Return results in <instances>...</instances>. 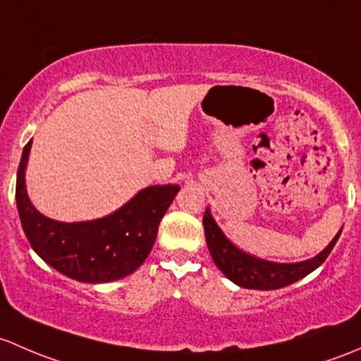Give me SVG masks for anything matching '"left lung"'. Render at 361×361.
Wrapping results in <instances>:
<instances>
[{
	"label": "left lung",
	"instance_id": "8db88e82",
	"mask_svg": "<svg viewBox=\"0 0 361 361\" xmlns=\"http://www.w3.org/2000/svg\"><path fill=\"white\" fill-rule=\"evenodd\" d=\"M203 228H205L208 250H210L215 266L233 283L240 285L243 288H255V290H276V288H283L287 285L295 283L300 278L307 276L310 273H313L329 257V254L336 247L337 240H339L341 231H343V228H341V231L334 236V240L318 255H314V257L302 262L285 264L264 261V259H259L255 255L240 250L222 233V229L219 228L217 222L212 217L210 208L208 207L205 210V215H203Z\"/></svg>",
	"mask_w": 361,
	"mask_h": 361
}]
</instances>
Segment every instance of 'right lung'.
Returning a JSON list of instances; mask_svg holds the SVG:
<instances>
[{
	"label": "right lung",
	"mask_w": 361,
	"mask_h": 361,
	"mask_svg": "<svg viewBox=\"0 0 361 361\" xmlns=\"http://www.w3.org/2000/svg\"><path fill=\"white\" fill-rule=\"evenodd\" d=\"M29 140L17 170L18 217L32 250L48 266L83 283H109L128 276L153 248L159 221L179 192L177 184L149 185L106 217L83 222H61L44 217L25 189Z\"/></svg>",
	"instance_id": "1"
}]
</instances>
